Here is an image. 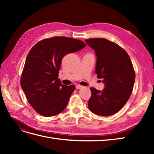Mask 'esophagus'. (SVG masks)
Returning <instances> with one entry per match:
<instances>
[{"instance_id": "esophagus-1", "label": "esophagus", "mask_w": 154, "mask_h": 154, "mask_svg": "<svg viewBox=\"0 0 154 154\" xmlns=\"http://www.w3.org/2000/svg\"><path fill=\"white\" fill-rule=\"evenodd\" d=\"M76 89H81L82 88H83V86H81L80 85H77L76 86Z\"/></svg>"}]
</instances>
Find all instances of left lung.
Segmentation results:
<instances>
[{
	"mask_svg": "<svg viewBox=\"0 0 154 154\" xmlns=\"http://www.w3.org/2000/svg\"><path fill=\"white\" fill-rule=\"evenodd\" d=\"M85 42L95 51V72L105 84L101 91L91 88L88 109L97 115H113L123 108L132 94L136 74L131 60L123 48L105 38H91Z\"/></svg>",
	"mask_w": 154,
	"mask_h": 154,
	"instance_id": "1",
	"label": "left lung"
}]
</instances>
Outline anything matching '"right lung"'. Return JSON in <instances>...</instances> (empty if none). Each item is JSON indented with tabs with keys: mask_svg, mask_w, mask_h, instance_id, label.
<instances>
[{
	"mask_svg": "<svg viewBox=\"0 0 154 154\" xmlns=\"http://www.w3.org/2000/svg\"><path fill=\"white\" fill-rule=\"evenodd\" d=\"M85 46L81 40L56 36L38 42L30 50L20 85L36 112L50 117L66 109L75 86L64 85L58 78L62 60L65 55L77 52Z\"/></svg>",
	"mask_w": 154,
	"mask_h": 154,
	"instance_id": "add662e5",
	"label": "right lung"
}]
</instances>
